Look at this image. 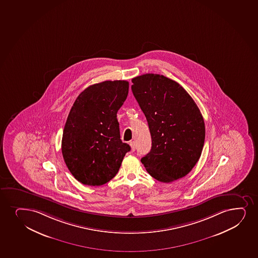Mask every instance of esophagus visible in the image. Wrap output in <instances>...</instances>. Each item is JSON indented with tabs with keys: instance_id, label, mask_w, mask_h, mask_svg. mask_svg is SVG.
<instances>
[{
	"instance_id": "esophagus-1",
	"label": "esophagus",
	"mask_w": 258,
	"mask_h": 258,
	"mask_svg": "<svg viewBox=\"0 0 258 258\" xmlns=\"http://www.w3.org/2000/svg\"><path fill=\"white\" fill-rule=\"evenodd\" d=\"M130 145L131 147V150L133 152L136 151V143H135L134 141H131V143H130Z\"/></svg>"
}]
</instances>
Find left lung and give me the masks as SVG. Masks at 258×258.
<instances>
[{
	"mask_svg": "<svg viewBox=\"0 0 258 258\" xmlns=\"http://www.w3.org/2000/svg\"><path fill=\"white\" fill-rule=\"evenodd\" d=\"M132 83L151 134V150L142 163L159 181L180 179L194 168L203 149L206 128L200 109L185 89L163 75L143 74Z\"/></svg>",
	"mask_w": 258,
	"mask_h": 258,
	"instance_id": "1",
	"label": "left lung"
}]
</instances>
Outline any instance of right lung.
Segmentation results:
<instances>
[{"instance_id": "1", "label": "right lung", "mask_w": 258, "mask_h": 258, "mask_svg": "<svg viewBox=\"0 0 258 258\" xmlns=\"http://www.w3.org/2000/svg\"><path fill=\"white\" fill-rule=\"evenodd\" d=\"M127 93V81H104L89 86L73 103L61 149L68 169L84 185L109 182L131 151L130 145L120 139L116 119Z\"/></svg>"}]
</instances>
